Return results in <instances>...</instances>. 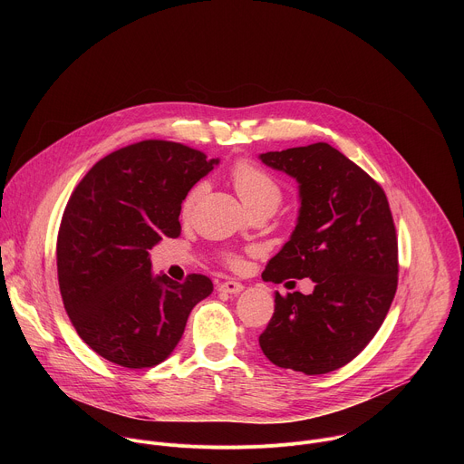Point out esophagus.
<instances>
[{"label":"esophagus","mask_w":464,"mask_h":464,"mask_svg":"<svg viewBox=\"0 0 464 464\" xmlns=\"http://www.w3.org/2000/svg\"><path fill=\"white\" fill-rule=\"evenodd\" d=\"M218 288H220V292H226V294H238V292L244 290V285L235 281V279H227Z\"/></svg>","instance_id":"obj_1"}]
</instances>
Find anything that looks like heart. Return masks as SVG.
Listing matches in <instances>:
<instances>
[{
  "instance_id": "1",
  "label": "heart",
  "mask_w": 464,
  "mask_h": 464,
  "mask_svg": "<svg viewBox=\"0 0 464 464\" xmlns=\"http://www.w3.org/2000/svg\"><path fill=\"white\" fill-rule=\"evenodd\" d=\"M229 178H231L235 190L242 198V202L251 211L260 209V208H274L276 209L283 200L281 183L268 170H264L251 160H246V158L238 160L231 167ZM202 188H204V185L198 183L187 192V196L183 198V204H181L183 215H188L192 211L196 200L202 194ZM224 260L229 264V266H238V264L242 262L240 256L233 251H227L224 255Z\"/></svg>"
}]
</instances>
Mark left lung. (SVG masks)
Returning a JSON list of instances; mask_svg holds the SVG:
<instances>
[{"mask_svg": "<svg viewBox=\"0 0 464 464\" xmlns=\"http://www.w3.org/2000/svg\"><path fill=\"white\" fill-rule=\"evenodd\" d=\"M260 160L294 176L301 194L295 231L262 281L315 283L310 295L276 294L260 349L283 369L336 371L374 338L399 285V240L387 196L328 143L266 152Z\"/></svg>", "mask_w": 464, "mask_h": 464, "instance_id": "1", "label": "left lung"}]
</instances>
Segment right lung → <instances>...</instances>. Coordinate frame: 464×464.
<instances>
[{"label": "right lung", "instance_id": "right-lung-1", "mask_svg": "<svg viewBox=\"0 0 464 464\" xmlns=\"http://www.w3.org/2000/svg\"><path fill=\"white\" fill-rule=\"evenodd\" d=\"M215 163L187 145L145 140L104 156L70 196L56 238L60 295L77 334L108 362L161 363L213 292L202 274L154 277L149 249L179 237L183 198Z\"/></svg>", "mask_w": 464, "mask_h": 464}]
</instances>
